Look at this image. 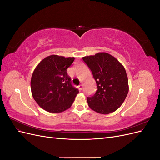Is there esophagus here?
<instances>
[{"label": "esophagus", "instance_id": "34e87169", "mask_svg": "<svg viewBox=\"0 0 160 160\" xmlns=\"http://www.w3.org/2000/svg\"><path fill=\"white\" fill-rule=\"evenodd\" d=\"M79 90H82V89H83V85H80L79 86Z\"/></svg>", "mask_w": 160, "mask_h": 160}]
</instances>
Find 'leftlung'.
Wrapping results in <instances>:
<instances>
[{"label": "left lung", "instance_id": "obj_1", "mask_svg": "<svg viewBox=\"0 0 160 160\" xmlns=\"http://www.w3.org/2000/svg\"><path fill=\"white\" fill-rule=\"evenodd\" d=\"M97 84L95 95L87 98L89 107L100 114H109L123 104L129 91L128 78L123 65L108 52L85 56Z\"/></svg>", "mask_w": 160, "mask_h": 160}]
</instances>
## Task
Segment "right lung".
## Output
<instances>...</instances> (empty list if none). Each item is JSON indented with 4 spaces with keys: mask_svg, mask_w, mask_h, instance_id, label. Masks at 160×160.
<instances>
[{
    "mask_svg": "<svg viewBox=\"0 0 160 160\" xmlns=\"http://www.w3.org/2000/svg\"><path fill=\"white\" fill-rule=\"evenodd\" d=\"M74 60L75 57L52 55L35 67L31 80V93L42 109L58 113L71 108L79 93L67 72Z\"/></svg>",
    "mask_w": 160,
    "mask_h": 160,
    "instance_id": "1",
    "label": "right lung"
}]
</instances>
